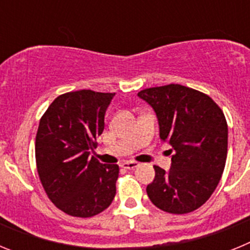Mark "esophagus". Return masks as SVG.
I'll list each match as a JSON object with an SVG mask.
<instances>
[{"instance_id":"1","label":"esophagus","mask_w":250,"mask_h":250,"mask_svg":"<svg viewBox=\"0 0 250 250\" xmlns=\"http://www.w3.org/2000/svg\"><path fill=\"white\" fill-rule=\"evenodd\" d=\"M121 167H123L124 169L132 170L139 167V163H136V161H124L123 164H121Z\"/></svg>"}]
</instances>
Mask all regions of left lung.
Masks as SVG:
<instances>
[{
  "mask_svg": "<svg viewBox=\"0 0 250 250\" xmlns=\"http://www.w3.org/2000/svg\"><path fill=\"white\" fill-rule=\"evenodd\" d=\"M138 95L155 110L161 140L173 152L167 173L154 167L147 196L167 213H191L210 198L224 171L228 154L224 112L210 96L179 83L149 87Z\"/></svg>",
  "mask_w": 250,
  "mask_h": 250,
  "instance_id": "8db88e82",
  "label": "left lung"
}]
</instances>
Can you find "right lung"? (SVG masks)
I'll list each match as a JSON object with an SVG mask.
<instances>
[{"label":"right lung","mask_w":250,"mask_h":250,"mask_svg":"<svg viewBox=\"0 0 250 250\" xmlns=\"http://www.w3.org/2000/svg\"><path fill=\"white\" fill-rule=\"evenodd\" d=\"M115 94L79 90L60 95L41 116L35 143L40 182L60 210L76 218L98 215L116 194L119 165L90 155L105 127Z\"/></svg>","instance_id":"obj_1"}]
</instances>
